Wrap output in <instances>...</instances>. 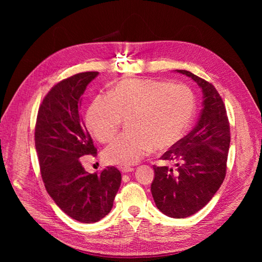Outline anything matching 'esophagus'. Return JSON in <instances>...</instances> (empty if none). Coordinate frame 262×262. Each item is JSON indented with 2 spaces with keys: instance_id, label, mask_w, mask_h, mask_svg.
Returning a JSON list of instances; mask_svg holds the SVG:
<instances>
[{
  "instance_id": "esophagus-1",
  "label": "esophagus",
  "mask_w": 262,
  "mask_h": 262,
  "mask_svg": "<svg viewBox=\"0 0 262 262\" xmlns=\"http://www.w3.org/2000/svg\"><path fill=\"white\" fill-rule=\"evenodd\" d=\"M120 170H121L123 173H126V172L133 171L134 169H133L132 167H128V166H124V167H120Z\"/></svg>"
}]
</instances>
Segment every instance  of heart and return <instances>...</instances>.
Returning <instances> with one entry per match:
<instances>
[{
	"label": "heart",
	"instance_id": "heart-1",
	"mask_svg": "<svg viewBox=\"0 0 262 262\" xmlns=\"http://www.w3.org/2000/svg\"><path fill=\"white\" fill-rule=\"evenodd\" d=\"M195 99L182 84L150 78H130L116 83L108 96L93 100L86 125L101 143H108L126 120L130 132L118 137L104 152L107 163L130 166L153 148L163 152L184 138L194 116Z\"/></svg>",
	"mask_w": 262,
	"mask_h": 262
}]
</instances>
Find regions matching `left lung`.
Listing matches in <instances>:
<instances>
[{
  "instance_id": "8db88e82",
  "label": "left lung",
  "mask_w": 262,
  "mask_h": 262,
  "mask_svg": "<svg viewBox=\"0 0 262 262\" xmlns=\"http://www.w3.org/2000/svg\"><path fill=\"white\" fill-rule=\"evenodd\" d=\"M175 71L192 78L202 90L203 108L193 130L162 156L175 168L153 166L150 191L165 215L184 219L207 205L223 184L231 133L226 108L215 87L189 71Z\"/></svg>"
}]
</instances>
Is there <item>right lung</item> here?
Returning <instances> with one entry per match:
<instances>
[{
    "instance_id": "add662e5",
    "label": "right lung",
    "mask_w": 262,
    "mask_h": 262,
    "mask_svg": "<svg viewBox=\"0 0 262 262\" xmlns=\"http://www.w3.org/2000/svg\"><path fill=\"white\" fill-rule=\"evenodd\" d=\"M97 75L78 73L54 85L39 107L35 129L46 190L63 212L82 223L105 217L121 185V173L114 166L89 173L80 161L97 154L80 112L86 86Z\"/></svg>"
}]
</instances>
